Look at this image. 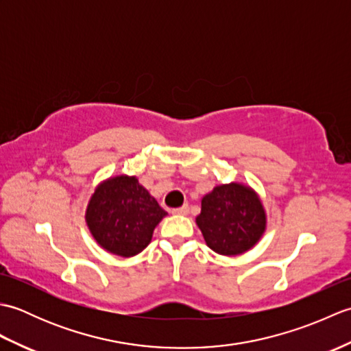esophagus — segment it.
I'll use <instances>...</instances> for the list:
<instances>
[{
    "instance_id": "esophagus-1",
    "label": "esophagus",
    "mask_w": 351,
    "mask_h": 351,
    "mask_svg": "<svg viewBox=\"0 0 351 351\" xmlns=\"http://www.w3.org/2000/svg\"><path fill=\"white\" fill-rule=\"evenodd\" d=\"M189 213V205H182L180 208H173L171 210V214H176V215H185Z\"/></svg>"
}]
</instances>
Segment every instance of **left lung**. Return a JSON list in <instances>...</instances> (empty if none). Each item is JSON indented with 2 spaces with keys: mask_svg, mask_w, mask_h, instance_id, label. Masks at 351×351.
Wrapping results in <instances>:
<instances>
[{
  "mask_svg": "<svg viewBox=\"0 0 351 351\" xmlns=\"http://www.w3.org/2000/svg\"><path fill=\"white\" fill-rule=\"evenodd\" d=\"M196 223L208 247L220 255L234 256L253 247L264 234L265 213L250 189L228 184L204 196Z\"/></svg>",
  "mask_w": 351,
  "mask_h": 351,
  "instance_id": "8db88e82",
  "label": "left lung"
}]
</instances>
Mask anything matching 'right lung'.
I'll use <instances>...</instances> for the list:
<instances>
[{"label": "right lung", "instance_id": "right-lung-1", "mask_svg": "<svg viewBox=\"0 0 351 351\" xmlns=\"http://www.w3.org/2000/svg\"><path fill=\"white\" fill-rule=\"evenodd\" d=\"M166 214L136 178L116 176L96 189L86 220L101 247L126 258L146 247Z\"/></svg>", "mask_w": 351, "mask_h": 351}]
</instances>
